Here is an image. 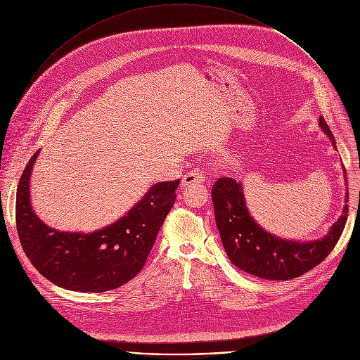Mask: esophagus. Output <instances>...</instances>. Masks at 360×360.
I'll list each match as a JSON object with an SVG mask.
<instances>
[{
  "mask_svg": "<svg viewBox=\"0 0 360 360\" xmlns=\"http://www.w3.org/2000/svg\"><path fill=\"white\" fill-rule=\"evenodd\" d=\"M203 181H205V174L199 168H193L182 176V186L188 188L196 184H202Z\"/></svg>",
  "mask_w": 360,
  "mask_h": 360,
  "instance_id": "1",
  "label": "esophagus"
}]
</instances>
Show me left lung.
I'll list each match as a JSON object with an SVG mask.
<instances>
[{"instance_id":"8db88e82","label":"left lung","mask_w":360,"mask_h":360,"mask_svg":"<svg viewBox=\"0 0 360 360\" xmlns=\"http://www.w3.org/2000/svg\"><path fill=\"white\" fill-rule=\"evenodd\" d=\"M319 127L330 139L333 148L338 149L335 136L323 117H319ZM343 174L347 182L345 168ZM347 196L349 192L346 189V205L342 215L323 238L293 240L268 232L252 218L246 207L242 182L233 178H219L212 186L215 221L229 261L246 274L271 281L297 278L326 258L346 225Z\"/></svg>"}]
</instances>
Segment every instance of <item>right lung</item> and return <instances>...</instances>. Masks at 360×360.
I'll list each match as a JSON object with an SVG mask.
<instances>
[{
	"mask_svg": "<svg viewBox=\"0 0 360 360\" xmlns=\"http://www.w3.org/2000/svg\"><path fill=\"white\" fill-rule=\"evenodd\" d=\"M37 150L17 189L15 219L21 246L48 281L77 292L117 289L138 275L175 203L178 181L153 184L118 221L89 233L64 232L44 224L32 210L30 181Z\"/></svg>",
	"mask_w": 360,
	"mask_h": 360,
	"instance_id": "add662e5",
	"label": "right lung"
}]
</instances>
